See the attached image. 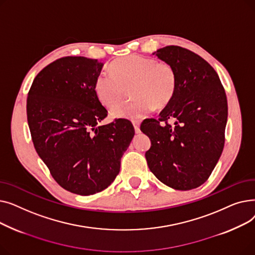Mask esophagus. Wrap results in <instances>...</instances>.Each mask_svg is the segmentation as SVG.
I'll list each match as a JSON object with an SVG mask.
<instances>
[{"label": "esophagus", "instance_id": "esophagus-1", "mask_svg": "<svg viewBox=\"0 0 255 255\" xmlns=\"http://www.w3.org/2000/svg\"><path fill=\"white\" fill-rule=\"evenodd\" d=\"M132 124H133V126H134V129H135V132H136V133L140 132V129H139V124H140V122H139L138 120L132 121Z\"/></svg>", "mask_w": 255, "mask_h": 255}]
</instances>
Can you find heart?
Here are the masks:
<instances>
[{
  "label": "heart",
  "instance_id": "b5f03b06",
  "mask_svg": "<svg viewBox=\"0 0 255 255\" xmlns=\"http://www.w3.org/2000/svg\"><path fill=\"white\" fill-rule=\"evenodd\" d=\"M111 71H100L94 83L98 100L114 107L130 87L133 98L112 111L114 117L138 119L157 109H164L175 97L178 75L173 67L153 58L131 55L111 64Z\"/></svg>",
  "mask_w": 255,
  "mask_h": 255
}]
</instances>
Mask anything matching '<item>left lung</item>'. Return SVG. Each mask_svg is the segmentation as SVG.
Wrapping results in <instances>:
<instances>
[{
	"label": "left lung",
	"instance_id": "1",
	"mask_svg": "<svg viewBox=\"0 0 255 255\" xmlns=\"http://www.w3.org/2000/svg\"><path fill=\"white\" fill-rule=\"evenodd\" d=\"M153 55L175 68L178 89L158 119H145L140 125L152 141L145 159L159 181L176 190H191L209 179L223 151L226 94L217 72L195 52L168 45Z\"/></svg>",
	"mask_w": 255,
	"mask_h": 255
}]
</instances>
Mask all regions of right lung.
Wrapping results in <instances>:
<instances>
[{
    "instance_id": "1",
    "label": "right lung",
    "mask_w": 255,
    "mask_h": 255,
    "mask_svg": "<svg viewBox=\"0 0 255 255\" xmlns=\"http://www.w3.org/2000/svg\"><path fill=\"white\" fill-rule=\"evenodd\" d=\"M102 63L64 57L40 71L26 98L35 150L64 189L91 195L107 188L120 171L134 127L127 119L99 126L107 111L94 83Z\"/></svg>"
}]
</instances>
